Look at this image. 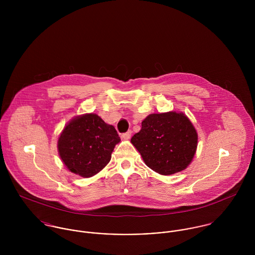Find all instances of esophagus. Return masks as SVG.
I'll use <instances>...</instances> for the list:
<instances>
[{"mask_svg": "<svg viewBox=\"0 0 255 255\" xmlns=\"http://www.w3.org/2000/svg\"><path fill=\"white\" fill-rule=\"evenodd\" d=\"M130 136H131V130H128V131H127L126 133H124L122 135V138L125 139V140H128L130 138Z\"/></svg>", "mask_w": 255, "mask_h": 255, "instance_id": "34e87169", "label": "esophagus"}]
</instances>
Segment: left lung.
I'll return each mask as SVG.
<instances>
[{"instance_id": "8db88e82", "label": "left lung", "mask_w": 255, "mask_h": 255, "mask_svg": "<svg viewBox=\"0 0 255 255\" xmlns=\"http://www.w3.org/2000/svg\"><path fill=\"white\" fill-rule=\"evenodd\" d=\"M130 142L140 153L146 166L170 176L185 170L195 155L198 134L182 112L150 114Z\"/></svg>"}]
</instances>
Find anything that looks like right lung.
<instances>
[{
    "mask_svg": "<svg viewBox=\"0 0 255 255\" xmlns=\"http://www.w3.org/2000/svg\"><path fill=\"white\" fill-rule=\"evenodd\" d=\"M120 141L112 125L96 114H83L65 126L58 139V152L70 172L91 178L107 166Z\"/></svg>",
    "mask_w": 255,
    "mask_h": 255,
    "instance_id": "add662e5",
    "label": "right lung"
}]
</instances>
